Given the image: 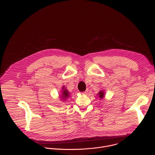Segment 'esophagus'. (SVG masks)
<instances>
[{
  "instance_id": "34e87169",
  "label": "esophagus",
  "mask_w": 155,
  "mask_h": 155,
  "mask_svg": "<svg viewBox=\"0 0 155 155\" xmlns=\"http://www.w3.org/2000/svg\"><path fill=\"white\" fill-rule=\"evenodd\" d=\"M87 92H88V90H86L85 91H84V92L81 93V94H86Z\"/></svg>"
}]
</instances>
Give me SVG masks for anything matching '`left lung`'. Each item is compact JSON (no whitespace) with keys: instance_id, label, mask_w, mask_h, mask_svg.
Returning <instances> with one entry per match:
<instances>
[{"instance_id":"1","label":"left lung","mask_w":155,"mask_h":155,"mask_svg":"<svg viewBox=\"0 0 155 155\" xmlns=\"http://www.w3.org/2000/svg\"><path fill=\"white\" fill-rule=\"evenodd\" d=\"M99 97L100 99H102L104 97V91H100L99 93Z\"/></svg>"}]
</instances>
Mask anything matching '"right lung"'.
<instances>
[{"label":"right lung","mask_w":155,"mask_h":155,"mask_svg":"<svg viewBox=\"0 0 155 155\" xmlns=\"http://www.w3.org/2000/svg\"><path fill=\"white\" fill-rule=\"evenodd\" d=\"M63 89V91H62V94L61 96H62V99L63 100H65L66 97H69V93H68V91H67V90L64 89V87H62Z\"/></svg>","instance_id":"obj_1"}]
</instances>
